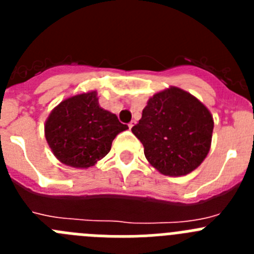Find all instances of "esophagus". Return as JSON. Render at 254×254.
I'll return each mask as SVG.
<instances>
[{"label":"esophagus","instance_id":"obj_1","mask_svg":"<svg viewBox=\"0 0 254 254\" xmlns=\"http://www.w3.org/2000/svg\"><path fill=\"white\" fill-rule=\"evenodd\" d=\"M133 126H136V121H132V122L129 123V125H128L129 129H131V128H133Z\"/></svg>","mask_w":254,"mask_h":254}]
</instances>
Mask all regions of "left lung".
Listing matches in <instances>:
<instances>
[{
	"mask_svg": "<svg viewBox=\"0 0 254 254\" xmlns=\"http://www.w3.org/2000/svg\"><path fill=\"white\" fill-rule=\"evenodd\" d=\"M214 120L196 96L170 86L147 100L132 132L143 145L151 167L164 176L193 172L207 156Z\"/></svg>",
	"mask_w": 254,
	"mask_h": 254,
	"instance_id": "left-lung-1",
	"label": "left lung"
}]
</instances>
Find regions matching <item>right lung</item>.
Returning a JSON list of instances; mask_svg holds the SVG:
<instances>
[{
	"label": "right lung",
	"mask_w": 254,
	"mask_h": 254,
	"mask_svg": "<svg viewBox=\"0 0 254 254\" xmlns=\"http://www.w3.org/2000/svg\"><path fill=\"white\" fill-rule=\"evenodd\" d=\"M126 129L128 126L100 107L95 90L62 100L44 125L53 155L64 165L80 169L94 167L104 158L117 134Z\"/></svg>",
	"instance_id": "add662e5"
}]
</instances>
